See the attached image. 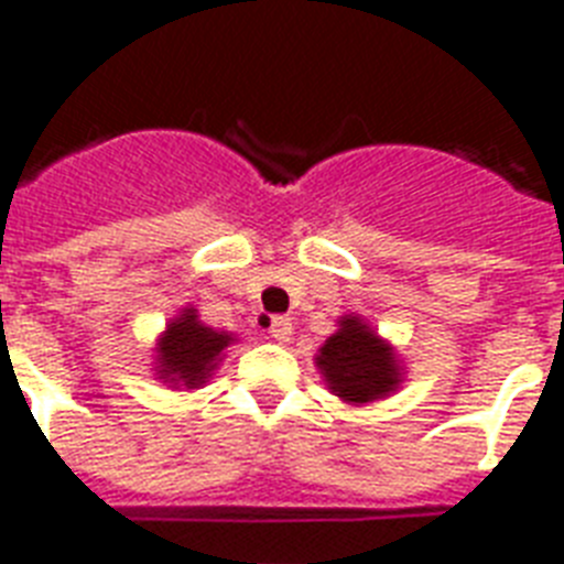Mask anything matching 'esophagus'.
Segmentation results:
<instances>
[{"mask_svg": "<svg viewBox=\"0 0 564 564\" xmlns=\"http://www.w3.org/2000/svg\"><path fill=\"white\" fill-rule=\"evenodd\" d=\"M269 333H272L274 341H290V338H292V318H286V315H274L272 322H269Z\"/></svg>", "mask_w": 564, "mask_h": 564, "instance_id": "1", "label": "esophagus"}]
</instances>
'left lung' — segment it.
I'll use <instances>...</instances> for the list:
<instances>
[{
  "mask_svg": "<svg viewBox=\"0 0 564 564\" xmlns=\"http://www.w3.org/2000/svg\"><path fill=\"white\" fill-rule=\"evenodd\" d=\"M315 365L336 397L354 405L382 400L402 382V365L393 347L359 315H345L338 329L318 347Z\"/></svg>",
  "mask_w": 564,
  "mask_h": 564,
  "instance_id": "1",
  "label": "left lung"
}]
</instances>
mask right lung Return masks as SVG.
Masks as SVG:
<instances>
[{
    "label": "right lung",
    "mask_w": 564,
    "mask_h": 564,
    "mask_svg": "<svg viewBox=\"0 0 564 564\" xmlns=\"http://www.w3.org/2000/svg\"><path fill=\"white\" fill-rule=\"evenodd\" d=\"M235 341L231 333H219L205 327L196 318L194 306H185L182 313L167 324L155 347V373L164 382L185 388H199L208 382L210 370L223 359V350Z\"/></svg>",
    "instance_id": "add662e5"
}]
</instances>
